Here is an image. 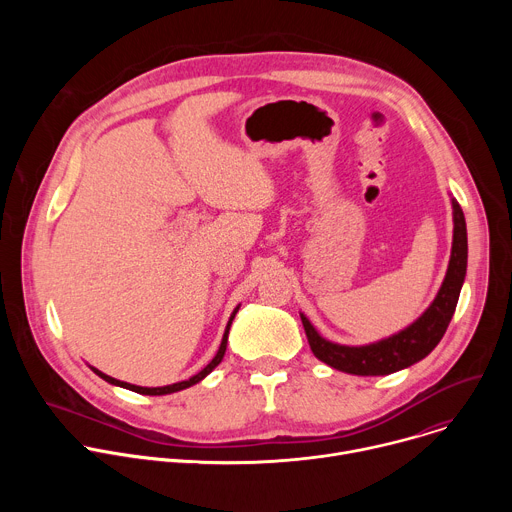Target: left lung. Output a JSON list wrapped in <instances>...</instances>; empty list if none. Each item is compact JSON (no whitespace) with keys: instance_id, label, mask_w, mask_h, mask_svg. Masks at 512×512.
I'll return each instance as SVG.
<instances>
[{"instance_id":"8db88e82","label":"left lung","mask_w":512,"mask_h":512,"mask_svg":"<svg viewBox=\"0 0 512 512\" xmlns=\"http://www.w3.org/2000/svg\"><path fill=\"white\" fill-rule=\"evenodd\" d=\"M452 214H454L452 255H450V263H448V271L442 281V287L437 291V296L433 298L429 308L407 328L383 340L362 344V346L338 344L324 338L312 326L306 314H300L310 348L318 360L348 375L379 377V375H391L411 367V364L425 358L437 344H440L456 312L460 289L466 279V265H468L466 218L456 198H452Z\"/></svg>"}]
</instances>
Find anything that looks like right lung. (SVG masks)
Instances as JSON below:
<instances>
[{"instance_id":"right-lung-1","label":"right lung","mask_w":512,"mask_h":512,"mask_svg":"<svg viewBox=\"0 0 512 512\" xmlns=\"http://www.w3.org/2000/svg\"><path fill=\"white\" fill-rule=\"evenodd\" d=\"M239 308L241 306H237L235 310H233V314H231V318H229V324H227V328H225V334H223V340H221V346H218V350H216V354H214V358L206 364V367L198 373V375H194V377H190L188 381H180V383H174V385H166V387H139V385H131V383H125V381H117V379H113V377H109V375H105V373H101L99 369H95V367H91V371L95 373V375H99L103 381H107V383H111V385H115V387H123V389H129V391H133V393H139V395H170V393H176V391H182V389H188V387H192V385H196V383H200L206 375H210L218 364H221V360H223V356H225V352H227V340H229V330H231V324H233V320H235V316H237V312H239Z\"/></svg>"}]
</instances>
